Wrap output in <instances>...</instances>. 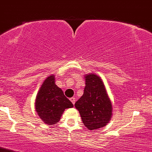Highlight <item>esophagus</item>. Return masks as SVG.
<instances>
[{"mask_svg":"<svg viewBox=\"0 0 152 152\" xmlns=\"http://www.w3.org/2000/svg\"><path fill=\"white\" fill-rule=\"evenodd\" d=\"M69 99H70V101H71L72 102L73 104H74L75 103V97H71Z\"/></svg>","mask_w":152,"mask_h":152,"instance_id":"34e87169","label":"esophagus"}]
</instances>
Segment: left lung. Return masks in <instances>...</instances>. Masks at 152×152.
I'll use <instances>...</instances> for the list:
<instances>
[{
	"label": "left lung",
	"mask_w": 152,
	"mask_h": 152,
	"mask_svg": "<svg viewBox=\"0 0 152 152\" xmlns=\"http://www.w3.org/2000/svg\"><path fill=\"white\" fill-rule=\"evenodd\" d=\"M86 86L83 96L75 106L88 129L94 130L105 126L112 116V104L104 83L94 74L85 75Z\"/></svg>",
	"instance_id": "1"
}]
</instances>
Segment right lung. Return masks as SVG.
Returning a JSON list of instances; mask_svg holds the SVG:
<instances>
[{
	"label": "right lung",
	"mask_w": 152,
	"mask_h": 152,
	"mask_svg": "<svg viewBox=\"0 0 152 152\" xmlns=\"http://www.w3.org/2000/svg\"><path fill=\"white\" fill-rule=\"evenodd\" d=\"M60 88L55 84L54 75H50L42 83L37 95L36 111L46 124L53 125L61 119L65 109L72 107Z\"/></svg>",
	"instance_id": "obj_1"
}]
</instances>
